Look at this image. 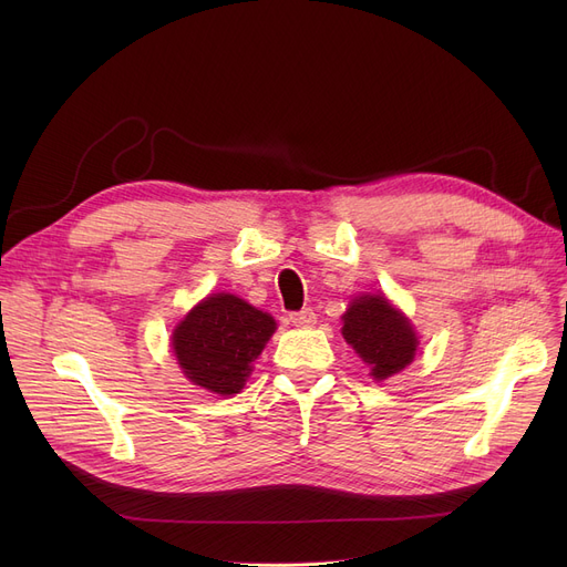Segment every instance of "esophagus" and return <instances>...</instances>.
Listing matches in <instances>:
<instances>
[{
    "label": "esophagus",
    "mask_w": 567,
    "mask_h": 567,
    "mask_svg": "<svg viewBox=\"0 0 567 567\" xmlns=\"http://www.w3.org/2000/svg\"><path fill=\"white\" fill-rule=\"evenodd\" d=\"M289 321L293 326H299V329H310V326L317 321V315H315L312 308H303L301 312H291Z\"/></svg>",
    "instance_id": "1"
}]
</instances>
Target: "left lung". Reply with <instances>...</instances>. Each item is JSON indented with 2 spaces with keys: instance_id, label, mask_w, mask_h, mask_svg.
I'll list each match as a JSON object with an SVG mask.
<instances>
[{
  "instance_id": "left-lung-1",
  "label": "left lung",
  "mask_w": 567,
  "mask_h": 567,
  "mask_svg": "<svg viewBox=\"0 0 567 567\" xmlns=\"http://www.w3.org/2000/svg\"><path fill=\"white\" fill-rule=\"evenodd\" d=\"M342 336L370 365L374 381L411 365L419 347L411 321L383 293L355 296L342 315Z\"/></svg>"
}]
</instances>
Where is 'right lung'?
Wrapping results in <instances>:
<instances>
[{"instance_id": "1", "label": "right lung", "mask_w": 567, "mask_h": 567, "mask_svg": "<svg viewBox=\"0 0 567 567\" xmlns=\"http://www.w3.org/2000/svg\"><path fill=\"white\" fill-rule=\"evenodd\" d=\"M276 319L234 293H212L172 333V349L184 374L216 395L241 393L252 361L276 333Z\"/></svg>"}]
</instances>
